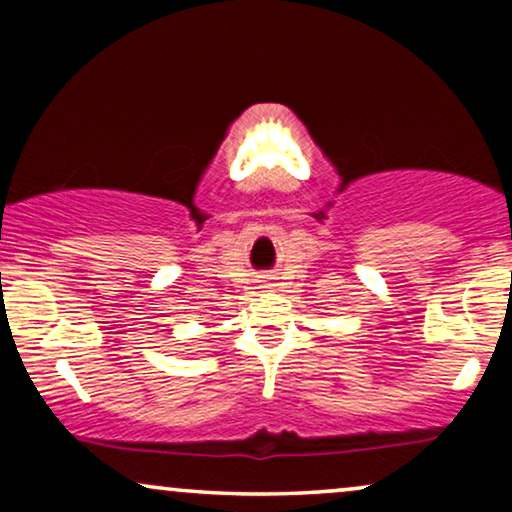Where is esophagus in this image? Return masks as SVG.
<instances>
[{"label":"esophagus","instance_id":"1","mask_svg":"<svg viewBox=\"0 0 512 512\" xmlns=\"http://www.w3.org/2000/svg\"><path fill=\"white\" fill-rule=\"evenodd\" d=\"M268 286H270V284H268Z\"/></svg>","mask_w":512,"mask_h":512}]
</instances>
